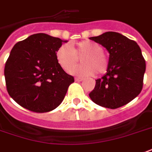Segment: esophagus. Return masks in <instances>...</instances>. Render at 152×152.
<instances>
[{
  "label": "esophagus",
  "instance_id": "34e87169",
  "mask_svg": "<svg viewBox=\"0 0 152 152\" xmlns=\"http://www.w3.org/2000/svg\"><path fill=\"white\" fill-rule=\"evenodd\" d=\"M83 79H84L83 77H75V81H77V82H81V81H83Z\"/></svg>",
  "mask_w": 152,
  "mask_h": 152
}]
</instances>
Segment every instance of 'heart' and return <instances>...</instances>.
I'll return each instance as SVG.
<instances>
[{
    "label": "heart",
    "instance_id": "b5f03b06",
    "mask_svg": "<svg viewBox=\"0 0 152 152\" xmlns=\"http://www.w3.org/2000/svg\"><path fill=\"white\" fill-rule=\"evenodd\" d=\"M82 56L81 63L84 65L72 69L78 62L77 58ZM56 60L64 71L69 72L72 68L70 74L77 76L93 75L96 71L103 75L108 67V60L103 53V48L99 44L89 40L71 44L70 47L67 44L61 45L56 52Z\"/></svg>",
    "mask_w": 152,
    "mask_h": 152
}]
</instances>
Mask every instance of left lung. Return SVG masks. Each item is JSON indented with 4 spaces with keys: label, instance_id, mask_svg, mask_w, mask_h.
Wrapping results in <instances>:
<instances>
[{
    "label": "left lung",
    "instance_id": "obj_1",
    "mask_svg": "<svg viewBox=\"0 0 152 152\" xmlns=\"http://www.w3.org/2000/svg\"><path fill=\"white\" fill-rule=\"evenodd\" d=\"M109 53L106 75L96 80L89 96L104 108H120L139 95L142 89L146 62L137 43L113 31L91 37Z\"/></svg>",
    "mask_w": 152,
    "mask_h": 152
}]
</instances>
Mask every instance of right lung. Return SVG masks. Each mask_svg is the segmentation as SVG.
Masks as SVG:
<instances>
[{
  "label": "right lung",
  "mask_w": 152,
  "mask_h": 152,
  "mask_svg": "<svg viewBox=\"0 0 152 152\" xmlns=\"http://www.w3.org/2000/svg\"><path fill=\"white\" fill-rule=\"evenodd\" d=\"M62 40L44 33L30 35L12 48L5 65L9 95L24 108L47 113L58 107L74 77L66 74L56 60Z\"/></svg>",
  "instance_id": "right-lung-1"
}]
</instances>
